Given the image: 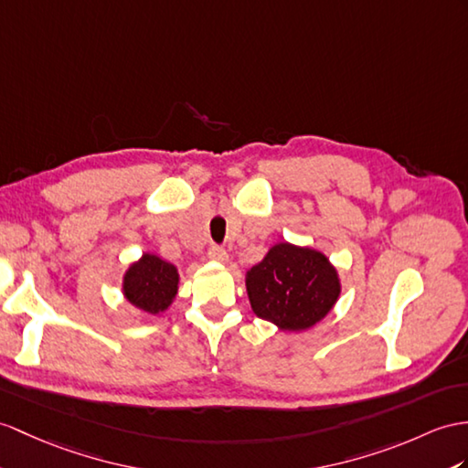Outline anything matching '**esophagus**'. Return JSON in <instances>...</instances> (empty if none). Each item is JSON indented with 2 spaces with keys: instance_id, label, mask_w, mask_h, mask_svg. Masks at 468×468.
Returning a JSON list of instances; mask_svg holds the SVG:
<instances>
[{
  "instance_id": "34e87169",
  "label": "esophagus",
  "mask_w": 468,
  "mask_h": 468,
  "mask_svg": "<svg viewBox=\"0 0 468 468\" xmlns=\"http://www.w3.org/2000/svg\"><path fill=\"white\" fill-rule=\"evenodd\" d=\"M208 258L214 261H220V264H226L228 261V252L220 246H210L208 248Z\"/></svg>"
}]
</instances>
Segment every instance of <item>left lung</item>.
I'll use <instances>...</instances> for the list:
<instances>
[{
  "label": "left lung",
  "instance_id": "obj_1",
  "mask_svg": "<svg viewBox=\"0 0 468 468\" xmlns=\"http://www.w3.org/2000/svg\"><path fill=\"white\" fill-rule=\"evenodd\" d=\"M246 290L258 317L288 332H300L332 310L339 280L324 254L283 242L248 271Z\"/></svg>",
  "mask_w": 468,
  "mask_h": 468
}]
</instances>
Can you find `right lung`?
Listing matches in <instances>:
<instances>
[{
    "instance_id": "right-lung-1",
    "label": "right lung",
    "mask_w": 468,
    "mask_h": 468,
    "mask_svg": "<svg viewBox=\"0 0 468 468\" xmlns=\"http://www.w3.org/2000/svg\"><path fill=\"white\" fill-rule=\"evenodd\" d=\"M178 271L168 261L144 254L124 276V295L144 314H161L175 300Z\"/></svg>"
}]
</instances>
